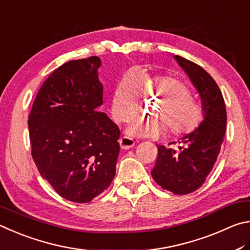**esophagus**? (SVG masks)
I'll list each match as a JSON object with an SVG mask.
<instances>
[{"label": "esophagus", "instance_id": "esophagus-1", "mask_svg": "<svg viewBox=\"0 0 250 250\" xmlns=\"http://www.w3.org/2000/svg\"><path fill=\"white\" fill-rule=\"evenodd\" d=\"M120 145L122 147V149L127 150V149H130V148L135 145V141L128 136H123L120 139Z\"/></svg>", "mask_w": 250, "mask_h": 250}]
</instances>
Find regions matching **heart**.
I'll return each mask as SVG.
<instances>
[{"mask_svg":"<svg viewBox=\"0 0 250 250\" xmlns=\"http://www.w3.org/2000/svg\"><path fill=\"white\" fill-rule=\"evenodd\" d=\"M142 92L161 98L155 109L160 117L134 118L127 127L132 136L157 137L167 132L168 126L173 136H183L193 133L203 122V108L186 82L176 77L148 76L144 72L127 73L118 80L112 95L113 117L127 122L136 115Z\"/></svg>","mask_w":250,"mask_h":250,"instance_id":"1","label":"heart"}]
</instances>
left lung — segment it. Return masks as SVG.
Masks as SVG:
<instances>
[{
	"mask_svg": "<svg viewBox=\"0 0 250 250\" xmlns=\"http://www.w3.org/2000/svg\"><path fill=\"white\" fill-rule=\"evenodd\" d=\"M174 59L199 92L204 120L198 129L178 142L179 149L157 145L151 176L163 189L186 195L203 185L216 163L225 136L226 107L217 83L202 67L180 56Z\"/></svg>",
	"mask_w": 250,
	"mask_h": 250,
	"instance_id": "left-lung-1",
	"label": "left lung"
}]
</instances>
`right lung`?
<instances>
[{
	"instance_id": "add662e5",
	"label": "right lung",
	"mask_w": 250,
	"mask_h": 250,
	"mask_svg": "<svg viewBox=\"0 0 250 250\" xmlns=\"http://www.w3.org/2000/svg\"><path fill=\"white\" fill-rule=\"evenodd\" d=\"M99 57L71 60L39 89L28 116L32 156L41 176L63 199L89 203L115 176L120 128L106 114Z\"/></svg>"
}]
</instances>
